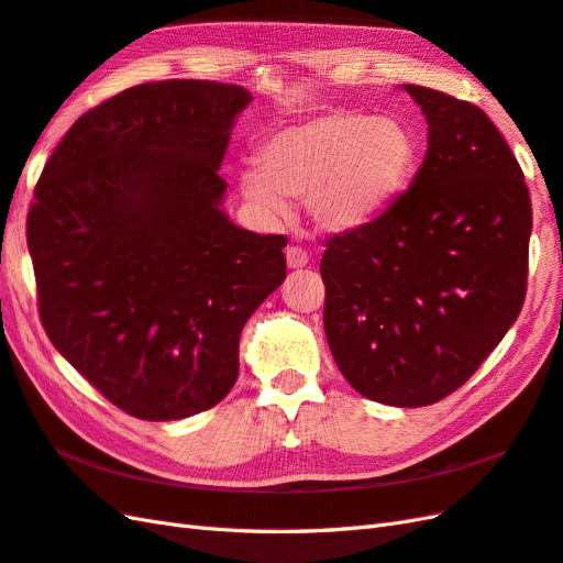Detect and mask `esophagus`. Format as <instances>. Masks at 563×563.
Segmentation results:
<instances>
[{
	"mask_svg": "<svg viewBox=\"0 0 563 563\" xmlns=\"http://www.w3.org/2000/svg\"><path fill=\"white\" fill-rule=\"evenodd\" d=\"M308 263H310V255L308 251L300 249V245H289V249H286V265L291 269H303L308 267Z\"/></svg>",
	"mask_w": 563,
	"mask_h": 563,
	"instance_id": "34e87169",
	"label": "esophagus"
}]
</instances>
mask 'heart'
<instances>
[{"instance_id":"1","label":"heart","mask_w":563,"mask_h":563,"mask_svg":"<svg viewBox=\"0 0 563 563\" xmlns=\"http://www.w3.org/2000/svg\"><path fill=\"white\" fill-rule=\"evenodd\" d=\"M416 169L418 141L404 121L332 109L274 131L239 186L267 222L289 217L298 200L320 231L346 234L385 214Z\"/></svg>"}]
</instances>
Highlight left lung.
<instances>
[{
	"mask_svg": "<svg viewBox=\"0 0 563 563\" xmlns=\"http://www.w3.org/2000/svg\"><path fill=\"white\" fill-rule=\"evenodd\" d=\"M428 119L413 184L363 229L327 241L324 334L349 385L418 408L456 391L526 300L532 210L483 109L404 86Z\"/></svg>",
	"mask_w": 563,
	"mask_h": 563,
	"instance_id": "8db88e82",
	"label": "left lung"
}]
</instances>
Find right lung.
Here are the masks:
<instances>
[{
  "label": "right lung",
  "mask_w": 563,
  "mask_h": 563,
  "mask_svg": "<svg viewBox=\"0 0 563 563\" xmlns=\"http://www.w3.org/2000/svg\"><path fill=\"white\" fill-rule=\"evenodd\" d=\"M251 100L214 80L129 88L68 129L35 186L45 332L129 416L181 420L222 401L243 324L286 277V239L222 208L219 164Z\"/></svg>",
  "instance_id": "1"
}]
</instances>
